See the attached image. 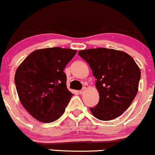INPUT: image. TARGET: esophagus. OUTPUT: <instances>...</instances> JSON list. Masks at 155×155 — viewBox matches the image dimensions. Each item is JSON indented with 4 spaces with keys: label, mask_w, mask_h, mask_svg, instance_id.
Returning <instances> with one entry per match:
<instances>
[{
    "label": "esophagus",
    "mask_w": 155,
    "mask_h": 155,
    "mask_svg": "<svg viewBox=\"0 0 155 155\" xmlns=\"http://www.w3.org/2000/svg\"><path fill=\"white\" fill-rule=\"evenodd\" d=\"M85 90H86V88H85V87H84L83 89H82V90H79V94H83L84 93V92H85Z\"/></svg>",
    "instance_id": "1"
}]
</instances>
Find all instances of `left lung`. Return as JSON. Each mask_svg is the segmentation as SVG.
Instances as JSON below:
<instances>
[{
	"label": "left lung",
	"mask_w": 155,
	"mask_h": 155,
	"mask_svg": "<svg viewBox=\"0 0 155 155\" xmlns=\"http://www.w3.org/2000/svg\"><path fill=\"white\" fill-rule=\"evenodd\" d=\"M90 65L97 79L98 104L90 111L103 121L114 120L127 110L138 90L140 71L126 52L113 49L96 48L79 51Z\"/></svg>",
	"instance_id": "obj_1"
}]
</instances>
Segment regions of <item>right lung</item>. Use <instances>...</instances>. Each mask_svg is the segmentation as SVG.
<instances>
[{
  "label": "right lung",
  "instance_id": "right-lung-1",
  "mask_svg": "<svg viewBox=\"0 0 155 155\" xmlns=\"http://www.w3.org/2000/svg\"><path fill=\"white\" fill-rule=\"evenodd\" d=\"M76 53L60 47L37 49L17 68L15 81L19 101L35 120L49 123L63 114L74 95L67 89L63 70Z\"/></svg>",
  "mask_w": 155,
  "mask_h": 155
}]
</instances>
